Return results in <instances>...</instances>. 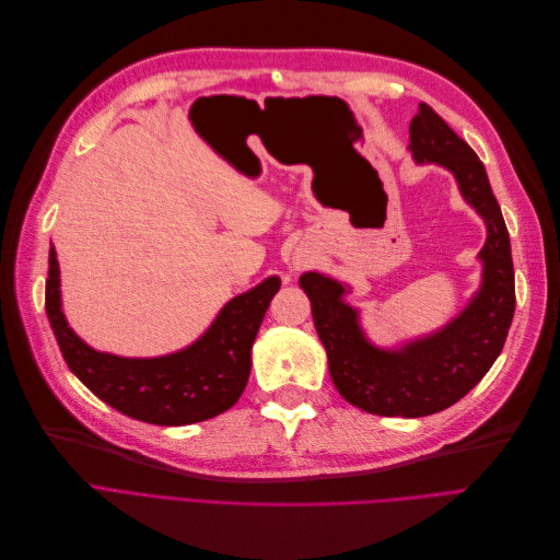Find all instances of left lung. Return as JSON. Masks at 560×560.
Masks as SVG:
<instances>
[{"instance_id": "1", "label": "left lung", "mask_w": 560, "mask_h": 560, "mask_svg": "<svg viewBox=\"0 0 560 560\" xmlns=\"http://www.w3.org/2000/svg\"><path fill=\"white\" fill-rule=\"evenodd\" d=\"M408 150L417 164L454 175L463 200L486 223L488 236L478 253L481 284L469 303L442 328L385 349L366 337L360 310L346 303L349 284L316 271L303 273L299 284L310 299L337 392L364 412L415 419L454 406L488 374L515 314V273L486 166L425 102L410 122Z\"/></svg>"}]
</instances>
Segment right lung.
<instances>
[{"label":"right lung","mask_w":560,"mask_h":560,"mask_svg":"<svg viewBox=\"0 0 560 560\" xmlns=\"http://www.w3.org/2000/svg\"><path fill=\"white\" fill-rule=\"evenodd\" d=\"M280 289L271 276L228 301L189 346L156 358H122L89 346L70 326L61 303V271L49 248L45 310L72 374L118 412L156 425H186L230 410L250 376V351L264 312Z\"/></svg>","instance_id":"right-lung-1"}]
</instances>
